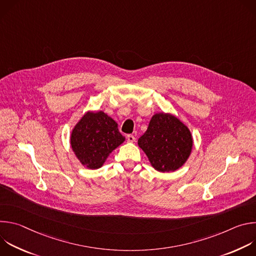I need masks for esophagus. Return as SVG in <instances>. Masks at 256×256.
Returning <instances> with one entry per match:
<instances>
[{"label": "esophagus", "instance_id": "obj_1", "mask_svg": "<svg viewBox=\"0 0 256 256\" xmlns=\"http://www.w3.org/2000/svg\"><path fill=\"white\" fill-rule=\"evenodd\" d=\"M126 140H128V142H134V140H136V138H134V136H132V134H128V136H126Z\"/></svg>", "mask_w": 256, "mask_h": 256}]
</instances>
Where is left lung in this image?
Wrapping results in <instances>:
<instances>
[{"label": "left lung", "instance_id": "obj_1", "mask_svg": "<svg viewBox=\"0 0 256 256\" xmlns=\"http://www.w3.org/2000/svg\"><path fill=\"white\" fill-rule=\"evenodd\" d=\"M138 144L157 171L171 172L188 161L194 140L184 122L170 114L159 112L152 116Z\"/></svg>", "mask_w": 256, "mask_h": 256}]
</instances>
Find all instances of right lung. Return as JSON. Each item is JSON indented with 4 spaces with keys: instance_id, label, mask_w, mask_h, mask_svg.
<instances>
[{
    "instance_id": "obj_1",
    "label": "right lung",
    "mask_w": 256,
    "mask_h": 256,
    "mask_svg": "<svg viewBox=\"0 0 256 256\" xmlns=\"http://www.w3.org/2000/svg\"><path fill=\"white\" fill-rule=\"evenodd\" d=\"M124 140L118 124L103 112H86L70 134L72 152L89 169L100 168Z\"/></svg>"
}]
</instances>
